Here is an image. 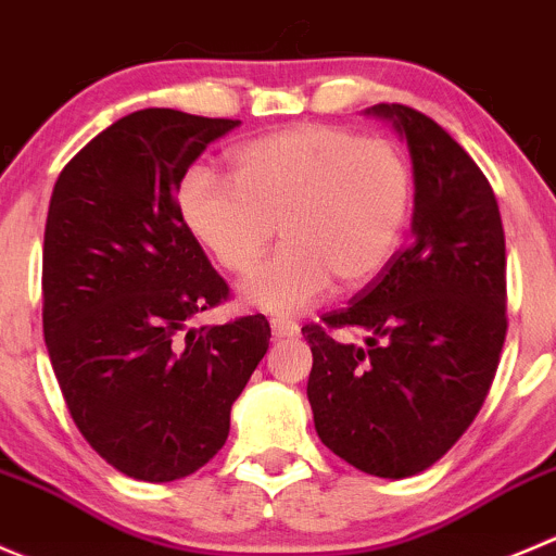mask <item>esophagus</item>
<instances>
[{
	"label": "esophagus",
	"instance_id": "esophagus-1",
	"mask_svg": "<svg viewBox=\"0 0 556 556\" xmlns=\"http://www.w3.org/2000/svg\"><path fill=\"white\" fill-rule=\"evenodd\" d=\"M271 333H274V339H293V337H299V326H295L293 320H285V317H274Z\"/></svg>",
	"mask_w": 556,
	"mask_h": 556
}]
</instances>
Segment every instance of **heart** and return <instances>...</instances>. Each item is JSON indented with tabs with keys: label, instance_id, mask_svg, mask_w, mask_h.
<instances>
[{
	"label": "heart",
	"instance_id": "obj_1",
	"mask_svg": "<svg viewBox=\"0 0 556 556\" xmlns=\"http://www.w3.org/2000/svg\"><path fill=\"white\" fill-rule=\"evenodd\" d=\"M230 179L192 165L176 185V212L192 239L230 274H247L277 223L285 244L241 285V299L299 315L333 282L375 279L402 244L413 168L402 149L331 124H295L228 154Z\"/></svg>",
	"mask_w": 556,
	"mask_h": 556
}]
</instances>
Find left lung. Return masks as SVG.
<instances>
[{
    "label": "left lung",
    "mask_w": 556,
    "mask_h": 556,
    "mask_svg": "<svg viewBox=\"0 0 556 556\" xmlns=\"http://www.w3.org/2000/svg\"><path fill=\"white\" fill-rule=\"evenodd\" d=\"M391 122L413 163L409 244L326 326L312 348L306 396L317 438L377 478L432 467L467 432L505 342V233L497 198L470 154L424 113L366 108ZM337 327L364 345L332 339Z\"/></svg>",
    "instance_id": "1"
}]
</instances>
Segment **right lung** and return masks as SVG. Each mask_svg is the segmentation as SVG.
<instances>
[{
    "label": "right lung",
    "instance_id": "1",
    "mask_svg": "<svg viewBox=\"0 0 556 556\" xmlns=\"http://www.w3.org/2000/svg\"><path fill=\"white\" fill-rule=\"evenodd\" d=\"M239 124L135 111L91 138L53 187L48 355L86 443L135 481H179L223 448L230 407L271 339L263 315L190 328L228 285L179 219L176 185Z\"/></svg>",
    "mask_w": 556,
    "mask_h": 556
}]
</instances>
